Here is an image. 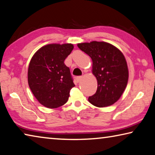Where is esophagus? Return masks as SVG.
Wrapping results in <instances>:
<instances>
[{"instance_id":"esophagus-1","label":"esophagus","mask_w":155,"mask_h":155,"mask_svg":"<svg viewBox=\"0 0 155 155\" xmlns=\"http://www.w3.org/2000/svg\"><path fill=\"white\" fill-rule=\"evenodd\" d=\"M82 76H78V77L76 78V80H77L78 82H80L81 80H82Z\"/></svg>"}]
</instances>
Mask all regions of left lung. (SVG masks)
I'll use <instances>...</instances> for the list:
<instances>
[{
    "mask_svg": "<svg viewBox=\"0 0 155 155\" xmlns=\"http://www.w3.org/2000/svg\"><path fill=\"white\" fill-rule=\"evenodd\" d=\"M78 47L93 61L92 72L97 80L96 93L88 97L97 107L115 104L126 87L128 69L125 57L117 48L105 42L79 43Z\"/></svg>",
    "mask_w": 155,
    "mask_h": 155,
    "instance_id": "1",
    "label": "left lung"
}]
</instances>
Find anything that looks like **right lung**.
I'll return each instance as SVG.
<instances>
[{
    "instance_id": "add662e5",
    "label": "right lung",
    "mask_w": 155,
    "mask_h": 155,
    "mask_svg": "<svg viewBox=\"0 0 155 155\" xmlns=\"http://www.w3.org/2000/svg\"><path fill=\"white\" fill-rule=\"evenodd\" d=\"M73 49L72 44H50L33 55L28 68V84L37 100L45 107L56 108L68 101L75 87L64 60Z\"/></svg>"
}]
</instances>
